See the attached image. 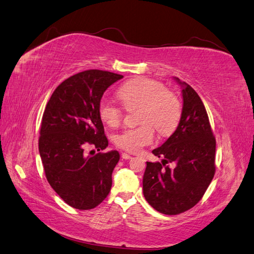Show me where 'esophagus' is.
<instances>
[{
	"mask_svg": "<svg viewBox=\"0 0 254 254\" xmlns=\"http://www.w3.org/2000/svg\"><path fill=\"white\" fill-rule=\"evenodd\" d=\"M121 157H122L123 159H132V158H133L132 155H129V154H127V153H122Z\"/></svg>",
	"mask_w": 254,
	"mask_h": 254,
	"instance_id": "34e87169",
	"label": "esophagus"
}]
</instances>
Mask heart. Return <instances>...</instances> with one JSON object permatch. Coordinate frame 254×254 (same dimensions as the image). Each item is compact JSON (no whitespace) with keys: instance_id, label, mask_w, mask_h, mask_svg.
Here are the masks:
<instances>
[{"instance_id":"b5f03b06","label":"heart","mask_w":254,"mask_h":254,"mask_svg":"<svg viewBox=\"0 0 254 254\" xmlns=\"http://www.w3.org/2000/svg\"><path fill=\"white\" fill-rule=\"evenodd\" d=\"M118 96L126 107L140 105L138 127H127L115 138L117 146L136 153L154 141V128L161 135L171 134L177 128L182 105L179 98L168 91L165 85L155 79L137 77L123 84ZM99 116L110 127L118 126L122 117V108L113 101L103 99L99 105Z\"/></svg>"}]
</instances>
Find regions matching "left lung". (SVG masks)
<instances>
[{
	"label": "left lung",
	"instance_id": "obj_1",
	"mask_svg": "<svg viewBox=\"0 0 254 254\" xmlns=\"http://www.w3.org/2000/svg\"><path fill=\"white\" fill-rule=\"evenodd\" d=\"M175 79L182 86V116L175 133L152 151L164 158L162 163L147 162L142 180L144 198L165 215H178L197 204L216 168V139L204 104L191 86ZM169 162L175 169L167 166Z\"/></svg>",
	"mask_w": 254,
	"mask_h": 254
}]
</instances>
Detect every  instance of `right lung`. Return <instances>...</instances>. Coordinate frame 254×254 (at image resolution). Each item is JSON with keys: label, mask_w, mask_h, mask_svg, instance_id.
Masks as SVG:
<instances>
[{"label": "right lung", "mask_w": 254, "mask_h": 254, "mask_svg": "<svg viewBox=\"0 0 254 254\" xmlns=\"http://www.w3.org/2000/svg\"><path fill=\"white\" fill-rule=\"evenodd\" d=\"M123 76L86 70L57 86L42 116L39 153L48 182L72 207L98 206L112 188V173L119 152L86 154V147L104 150L108 140L99 116L104 91Z\"/></svg>", "instance_id": "1"}]
</instances>
